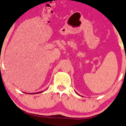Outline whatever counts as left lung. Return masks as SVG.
Wrapping results in <instances>:
<instances>
[{
    "label": "left lung",
    "instance_id": "1",
    "mask_svg": "<svg viewBox=\"0 0 126 126\" xmlns=\"http://www.w3.org/2000/svg\"><path fill=\"white\" fill-rule=\"evenodd\" d=\"M77 93V94H78V95H79V94H78V93Z\"/></svg>",
    "mask_w": 126,
    "mask_h": 126
}]
</instances>
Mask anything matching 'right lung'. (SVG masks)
<instances>
[{
	"instance_id": "1",
	"label": "right lung",
	"mask_w": 126,
	"mask_h": 126,
	"mask_svg": "<svg viewBox=\"0 0 126 126\" xmlns=\"http://www.w3.org/2000/svg\"><path fill=\"white\" fill-rule=\"evenodd\" d=\"M43 92H38V93H30V94H36V93H42ZM28 94V93H27ZM29 94V93H28Z\"/></svg>"
}]
</instances>
